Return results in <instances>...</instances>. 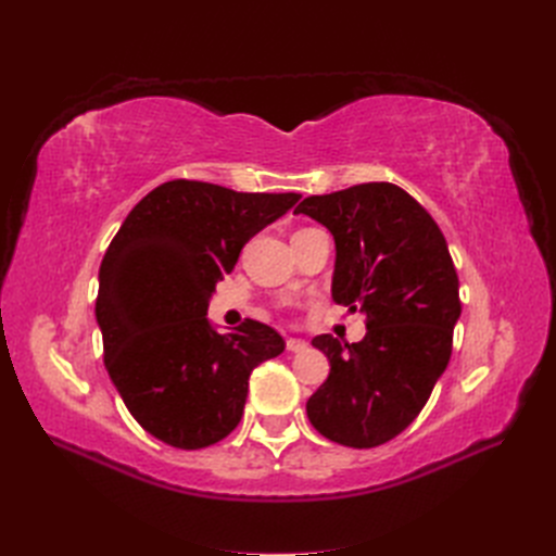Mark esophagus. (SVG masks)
<instances>
[{"mask_svg":"<svg viewBox=\"0 0 556 556\" xmlns=\"http://www.w3.org/2000/svg\"><path fill=\"white\" fill-rule=\"evenodd\" d=\"M285 345H288V352H304L308 348V343L301 339H288L285 341Z\"/></svg>","mask_w":556,"mask_h":556,"instance_id":"1","label":"esophagus"}]
</instances>
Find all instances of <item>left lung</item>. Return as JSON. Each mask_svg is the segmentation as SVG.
Masks as SVG:
<instances>
[{
	"mask_svg": "<svg viewBox=\"0 0 556 556\" xmlns=\"http://www.w3.org/2000/svg\"><path fill=\"white\" fill-rule=\"evenodd\" d=\"M294 213L331 231V296L366 315L359 343L331 333L313 339L331 368L306 403L308 419L333 443L382 445L425 408L452 355L462 304L445 237L392 182L308 197Z\"/></svg>",
	"mask_w": 556,
	"mask_h": 556,
	"instance_id": "1",
	"label": "left lung"
}]
</instances>
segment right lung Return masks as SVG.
Instances as JSON below:
<instances>
[{"label":"right lung","instance_id":"right-lung-1","mask_svg":"<svg viewBox=\"0 0 556 556\" xmlns=\"http://www.w3.org/2000/svg\"><path fill=\"white\" fill-rule=\"evenodd\" d=\"M301 194L169 180L129 211L99 266L104 364L131 417L157 441L208 447L241 422L252 368L282 336L257 319L220 333L208 301L243 245Z\"/></svg>","mask_w":556,"mask_h":556}]
</instances>
